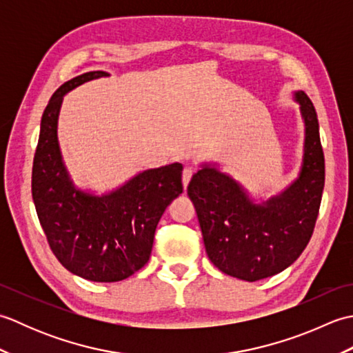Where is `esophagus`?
Wrapping results in <instances>:
<instances>
[{"instance_id":"1","label":"esophagus","mask_w":353,"mask_h":353,"mask_svg":"<svg viewBox=\"0 0 353 353\" xmlns=\"http://www.w3.org/2000/svg\"><path fill=\"white\" fill-rule=\"evenodd\" d=\"M192 174H194V170H192L191 167H186V168L183 170V172H182V181H183V188H185V190H186V186H188Z\"/></svg>"}]
</instances>
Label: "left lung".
Here are the masks:
<instances>
[{"label": "left lung", "instance_id": "left-lung-1", "mask_svg": "<svg viewBox=\"0 0 353 353\" xmlns=\"http://www.w3.org/2000/svg\"><path fill=\"white\" fill-rule=\"evenodd\" d=\"M305 124L303 161L287 190L254 203L241 185L212 165H201L188 185L206 253L212 264L247 282L290 267L312 236L325 186L319 119L303 91L294 92Z\"/></svg>", "mask_w": 353, "mask_h": 353}]
</instances>
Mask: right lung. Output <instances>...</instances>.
Here are the masks:
<instances>
[{"label":"right lung","instance_id":"add662e5","mask_svg":"<svg viewBox=\"0 0 353 353\" xmlns=\"http://www.w3.org/2000/svg\"><path fill=\"white\" fill-rule=\"evenodd\" d=\"M108 76L85 72L52 94L42 115L32 172V196L50 249L68 272L92 282L123 281L144 267L157 223L183 191L179 162L142 171L104 196L74 186L57 141L63 95Z\"/></svg>","mask_w":353,"mask_h":353}]
</instances>
